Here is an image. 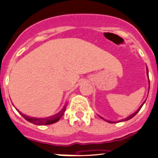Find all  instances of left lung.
Instances as JSON below:
<instances>
[{
  "label": "left lung",
  "mask_w": 158,
  "mask_h": 158,
  "mask_svg": "<svg viewBox=\"0 0 158 158\" xmlns=\"http://www.w3.org/2000/svg\"><path fill=\"white\" fill-rule=\"evenodd\" d=\"M147 73H148V69H147ZM148 90H149V89H148ZM144 103H143V104H142V105H141V106H140V108H139V109H138V110H136V111H135V113H133V114H131V115H130V116H128V117H127V118H124V119H122V120H121V121H126V120H128V119H130V118H133V117H134V116H135V114H137V112H138V111H139V110H140V108H141V107H142V106L144 105ZM100 118H102V117H100ZM107 122H109V123H114V122H111V121H107Z\"/></svg>",
  "instance_id": "obj_1"
}]
</instances>
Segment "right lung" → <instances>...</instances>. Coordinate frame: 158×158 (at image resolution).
<instances>
[{
	"label": "right lung",
	"mask_w": 158,
	"mask_h": 158,
	"mask_svg": "<svg viewBox=\"0 0 158 158\" xmlns=\"http://www.w3.org/2000/svg\"><path fill=\"white\" fill-rule=\"evenodd\" d=\"M66 106L62 109L60 112H59L58 114H55L53 116H51V117H48V118H32V117H29V116H27L26 114H23V113H20V114L23 118L27 120L28 122L31 123H34V124H36V125H48V124H52V123H54L56 122H57L58 120H60V118L61 117L63 116V114H64V111H65V109Z\"/></svg>",
	"instance_id": "right-lung-1"
}]
</instances>
